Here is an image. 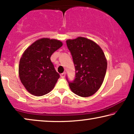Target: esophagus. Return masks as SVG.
I'll return each mask as SVG.
<instances>
[{
	"label": "esophagus",
	"instance_id": "1",
	"mask_svg": "<svg viewBox=\"0 0 134 134\" xmlns=\"http://www.w3.org/2000/svg\"><path fill=\"white\" fill-rule=\"evenodd\" d=\"M65 76H66V72H63V73H62V74H60V76H61V77H62V78L65 77Z\"/></svg>",
	"mask_w": 134,
	"mask_h": 134
}]
</instances>
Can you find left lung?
Masks as SVG:
<instances>
[{
	"label": "left lung",
	"mask_w": 134,
	"mask_h": 134,
	"mask_svg": "<svg viewBox=\"0 0 134 134\" xmlns=\"http://www.w3.org/2000/svg\"><path fill=\"white\" fill-rule=\"evenodd\" d=\"M66 44L76 69L74 81L68 82L69 88L79 96H92L101 87L107 71L103 51L92 40L80 36L66 40Z\"/></svg>",
	"instance_id": "obj_1"
}]
</instances>
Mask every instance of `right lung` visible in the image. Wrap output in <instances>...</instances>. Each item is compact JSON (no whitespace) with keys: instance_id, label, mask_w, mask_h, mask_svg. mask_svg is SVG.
Segmentation results:
<instances>
[{"instance_id":"add662e5","label":"right lung","mask_w":134,"mask_h":134,"mask_svg":"<svg viewBox=\"0 0 134 134\" xmlns=\"http://www.w3.org/2000/svg\"><path fill=\"white\" fill-rule=\"evenodd\" d=\"M62 45L60 40L41 38L27 47L22 55L19 76L30 94L41 96L54 88L60 75L55 69L51 57Z\"/></svg>"}]
</instances>
